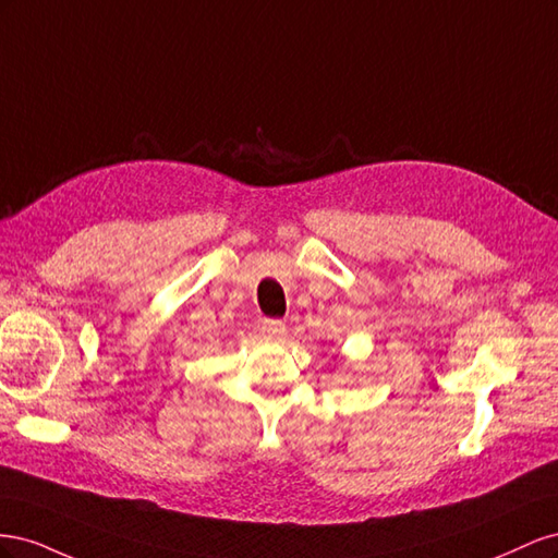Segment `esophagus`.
Here are the masks:
<instances>
[{
    "instance_id": "34e87169",
    "label": "esophagus",
    "mask_w": 558,
    "mask_h": 558,
    "mask_svg": "<svg viewBox=\"0 0 558 558\" xmlns=\"http://www.w3.org/2000/svg\"><path fill=\"white\" fill-rule=\"evenodd\" d=\"M258 328L265 337H283L286 335V324L279 318H263Z\"/></svg>"
}]
</instances>
